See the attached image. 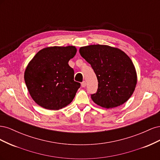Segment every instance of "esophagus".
Listing matches in <instances>:
<instances>
[{"mask_svg":"<svg viewBox=\"0 0 160 160\" xmlns=\"http://www.w3.org/2000/svg\"><path fill=\"white\" fill-rule=\"evenodd\" d=\"M81 86H82V88H85V87L86 86V82L85 81L81 83Z\"/></svg>","mask_w":160,"mask_h":160,"instance_id":"1","label":"esophagus"}]
</instances>
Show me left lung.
<instances>
[{
	"label": "left lung",
	"mask_w": 160,
	"mask_h": 160,
	"mask_svg": "<svg viewBox=\"0 0 160 160\" xmlns=\"http://www.w3.org/2000/svg\"><path fill=\"white\" fill-rule=\"evenodd\" d=\"M79 52L98 78V91L91 95L93 102L107 109L126 102L137 84L136 71L130 58L122 50L108 45L83 47Z\"/></svg>",
	"instance_id": "8db88e82"
}]
</instances>
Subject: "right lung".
I'll use <instances>...</instances> for the list:
<instances>
[{
    "mask_svg": "<svg viewBox=\"0 0 160 160\" xmlns=\"http://www.w3.org/2000/svg\"><path fill=\"white\" fill-rule=\"evenodd\" d=\"M76 52L74 46L47 47L28 64L25 83L31 98L41 107L59 110L74 99L81 84L74 81V70L68 62Z\"/></svg>",
    "mask_w": 160,
    "mask_h": 160,
    "instance_id": "obj_1",
    "label": "right lung"
}]
</instances>
